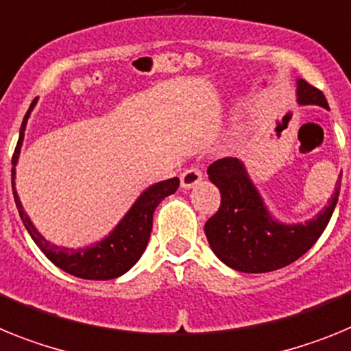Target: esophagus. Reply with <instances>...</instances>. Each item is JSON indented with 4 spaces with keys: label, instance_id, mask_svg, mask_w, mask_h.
<instances>
[{
    "label": "esophagus",
    "instance_id": "obj_1",
    "mask_svg": "<svg viewBox=\"0 0 351 351\" xmlns=\"http://www.w3.org/2000/svg\"><path fill=\"white\" fill-rule=\"evenodd\" d=\"M201 178H203V171H201V167L197 166H191L187 167L182 175H180V180H182V187L191 189L194 187L196 184H199Z\"/></svg>",
    "mask_w": 351,
    "mask_h": 351
}]
</instances>
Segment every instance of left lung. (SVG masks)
<instances>
[{
	"label": "left lung",
	"instance_id": "1",
	"mask_svg": "<svg viewBox=\"0 0 351 351\" xmlns=\"http://www.w3.org/2000/svg\"><path fill=\"white\" fill-rule=\"evenodd\" d=\"M298 102L328 108L323 91L304 79L298 81ZM206 173L221 191V206L205 224L210 247L228 267L245 274L274 272L306 254L327 228L341 189L337 180L330 203L316 219L286 226L270 217L239 158H219Z\"/></svg>",
	"mask_w": 351,
	"mask_h": 351
}]
</instances>
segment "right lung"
Segmentation results:
<instances>
[{
  "label": "right lung",
  "instance_id": "right-lung-1",
  "mask_svg": "<svg viewBox=\"0 0 351 351\" xmlns=\"http://www.w3.org/2000/svg\"><path fill=\"white\" fill-rule=\"evenodd\" d=\"M35 104V102H33ZM33 104L29 106L26 117H24L23 125H21V134L19 141L15 146V152L12 155V189H14V199L15 206L19 210V215L23 219L24 226L32 234V239L35 243L40 247V251L47 256L49 260L53 261L56 267L65 270L66 274H72L81 279H93V281H106V279H114V277L125 274L129 268L136 265V261L141 258L145 252L148 240H150L152 226H154V212L157 205L166 196L173 194L178 189L180 180L178 178H169L164 182L152 185L148 191L139 196V199L134 203L132 208L129 213L125 215L123 221L117 226V230L109 234L108 239H104L102 242L95 243L93 247L81 249V251H74V249H65L53 245L51 242L42 237L28 215L24 213L23 205H21L19 196L15 193V164L19 158L21 145H23L24 138V129H26V120H28L29 112L33 109Z\"/></svg>",
  "mask_w": 351,
  "mask_h": 351
}]
</instances>
